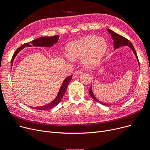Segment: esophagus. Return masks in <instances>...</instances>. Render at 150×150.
Returning <instances> with one entry per match:
<instances>
[{"mask_svg": "<svg viewBox=\"0 0 150 150\" xmlns=\"http://www.w3.org/2000/svg\"><path fill=\"white\" fill-rule=\"evenodd\" d=\"M81 73H82V71L80 70H76L75 72L74 73V74H73V76H74V77H76L77 76L80 75Z\"/></svg>", "mask_w": 150, "mask_h": 150, "instance_id": "obj_1", "label": "esophagus"}]
</instances>
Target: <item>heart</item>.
<instances>
[{
	"label": "heart",
	"instance_id": "obj_1",
	"mask_svg": "<svg viewBox=\"0 0 150 150\" xmlns=\"http://www.w3.org/2000/svg\"><path fill=\"white\" fill-rule=\"evenodd\" d=\"M107 50L106 41L95 36L83 37L70 42L67 46L69 57L72 59L82 58V64L87 68L96 67Z\"/></svg>",
	"mask_w": 150,
	"mask_h": 150
}]
</instances>
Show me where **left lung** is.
Here are the masks:
<instances>
[{
    "label": "left lung",
    "mask_w": 150,
    "mask_h": 150,
    "mask_svg": "<svg viewBox=\"0 0 150 150\" xmlns=\"http://www.w3.org/2000/svg\"><path fill=\"white\" fill-rule=\"evenodd\" d=\"M108 32L111 35V37L113 39L114 41V50H116L117 49L119 48V47H122V46H128L129 47H130V48L131 49V50L133 51L134 53L135 56L137 58V60L138 61V63H139V66L140 67V64H139V59H138V57H137V53L136 52V50L134 49V46L132 45V43L131 42H129V41L128 40V39H127V38H125V37L117 34L116 33H115L114 31H113L112 30H110V29H108ZM89 95L91 96V97L95 100L97 102H98V103L101 104V105H109V104L108 103H103V102H101L100 101H99L98 99H97V98L95 97V96L93 95V91H92V87L90 88L89 90Z\"/></svg>",
    "instance_id": "left-lung-1"
}]
</instances>
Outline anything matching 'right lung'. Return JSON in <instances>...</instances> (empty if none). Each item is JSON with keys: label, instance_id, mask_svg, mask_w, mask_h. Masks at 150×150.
<instances>
[{"label": "right lung", "instance_id": "1", "mask_svg": "<svg viewBox=\"0 0 150 150\" xmlns=\"http://www.w3.org/2000/svg\"><path fill=\"white\" fill-rule=\"evenodd\" d=\"M58 39H59V36H58V35H55V36H50V37L44 36V37L37 38V39H35V40L31 41L30 42V44H28V42L23 44L21 47H19V48L15 51L13 56L12 57V59H11V66H12L13 62V61H14L15 57H16L18 53L22 49L24 48V47H31L32 45L35 46V47H50L53 46L54 44H56L58 42ZM72 75H70V76L67 77L64 80V81H63V83L61 86V88L59 89V91L58 92V93L57 97L55 98L52 102H50V103L45 105L44 106H39V107H36V108H33L31 106H29V107L38 109V110H49V109L53 108L54 106H56L57 105H58L60 101L62 98L63 96H64V93L66 91L67 86H68L69 82L71 81V80H72Z\"/></svg>", "mask_w": 150, "mask_h": 150}]
</instances>
